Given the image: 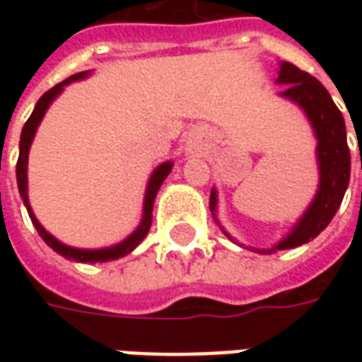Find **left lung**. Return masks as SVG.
I'll return each mask as SVG.
<instances>
[{
    "label": "left lung",
    "instance_id": "1",
    "mask_svg": "<svg viewBox=\"0 0 362 362\" xmlns=\"http://www.w3.org/2000/svg\"><path fill=\"white\" fill-rule=\"evenodd\" d=\"M277 83L287 85L279 95L291 103L298 104L312 124L314 135L318 139L316 157H318L320 184L312 204L308 205V209L304 211L295 227L291 228V233L273 248H252L259 254L296 248L316 238L329 225L335 211L339 209L351 176V153L347 145L345 119L326 87L316 77H312L310 74L298 69L288 62L279 64ZM209 209L215 217V211H217V189L215 188L211 189V197H209ZM221 230L230 238L225 228L221 227Z\"/></svg>",
    "mask_w": 362,
    "mask_h": 362
}]
</instances>
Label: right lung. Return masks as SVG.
I'll list each match as a JSON object with an SVG mask.
<instances>
[{"mask_svg": "<svg viewBox=\"0 0 362 362\" xmlns=\"http://www.w3.org/2000/svg\"><path fill=\"white\" fill-rule=\"evenodd\" d=\"M89 75V71H81V74H75L71 77H67L66 81L58 83L56 87H52L50 90H46L38 103H36L35 110L30 114V118L27 119V124L23 126V132H21V143H19V160H17V184H19V194L25 202V207H27L28 217L33 221V225L38 230V235L42 236V240L52 250L58 252L59 256H64L67 259H74V262H81V264H96V262H110V259H118L127 256L129 252H134L143 238L147 236L151 228V221H153V205H155V197H157L158 188L163 186L165 178L173 170V160H166L163 165H158L155 168V173L151 174L149 184H147V189H145V199H143V217L139 227L135 228L132 235L127 236L126 240H122L119 244H114L110 248H98V250H83V248H71L67 244L59 243L58 238L46 230V228L38 223V219L35 217V213L30 209V204H28V194H27V165H28V151H30V145H33V139H35L36 129H38V124L42 122L44 114L48 110V106L52 104V100L64 90L66 85L74 81H79V79H85Z\"/></svg>", "mask_w": 362, "mask_h": 362, "instance_id": "obj_1", "label": "right lung"}]
</instances>
